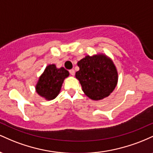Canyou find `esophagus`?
<instances>
[{"instance_id": "34e87169", "label": "esophagus", "mask_w": 153, "mask_h": 153, "mask_svg": "<svg viewBox=\"0 0 153 153\" xmlns=\"http://www.w3.org/2000/svg\"><path fill=\"white\" fill-rule=\"evenodd\" d=\"M69 73H70V74H71V75H75V71H74V70H73V69L70 70Z\"/></svg>"}]
</instances>
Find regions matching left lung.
Masks as SVG:
<instances>
[{
    "mask_svg": "<svg viewBox=\"0 0 153 153\" xmlns=\"http://www.w3.org/2000/svg\"><path fill=\"white\" fill-rule=\"evenodd\" d=\"M78 65L80 70L76 72L75 77L90 99H103L115 88L118 74L113 62L106 56H86L79 61Z\"/></svg>",
    "mask_w": 153,
    "mask_h": 153,
    "instance_id": "obj_1",
    "label": "left lung"
}]
</instances>
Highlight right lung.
I'll list each match as a JSON object with an SVG mask.
<instances>
[{
    "mask_svg": "<svg viewBox=\"0 0 153 153\" xmlns=\"http://www.w3.org/2000/svg\"><path fill=\"white\" fill-rule=\"evenodd\" d=\"M68 75L69 72L64 68L57 69L54 65H50L39 79L36 92L47 100L54 99L59 94L63 80Z\"/></svg>",
    "mask_w": 153,
    "mask_h": 153,
    "instance_id": "obj_1",
    "label": "right lung"
}]
</instances>
